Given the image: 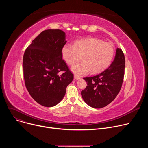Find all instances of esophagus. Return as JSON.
Instances as JSON below:
<instances>
[{"mask_svg": "<svg viewBox=\"0 0 148 148\" xmlns=\"http://www.w3.org/2000/svg\"><path fill=\"white\" fill-rule=\"evenodd\" d=\"M80 78H81L80 77H79V76H78V75H74V79H75L78 80V79H80Z\"/></svg>", "mask_w": 148, "mask_h": 148, "instance_id": "34e87169", "label": "esophagus"}]
</instances>
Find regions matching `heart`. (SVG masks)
<instances>
[{
	"mask_svg": "<svg viewBox=\"0 0 148 148\" xmlns=\"http://www.w3.org/2000/svg\"><path fill=\"white\" fill-rule=\"evenodd\" d=\"M114 54V47L108 42L91 37L74 42V45H66L62 49V56L69 65L73 66L82 60V62L72 67L77 75H85L102 71L111 63Z\"/></svg>",
	"mask_w": 148,
	"mask_h": 148,
	"instance_id": "heart-1",
	"label": "heart"
}]
</instances>
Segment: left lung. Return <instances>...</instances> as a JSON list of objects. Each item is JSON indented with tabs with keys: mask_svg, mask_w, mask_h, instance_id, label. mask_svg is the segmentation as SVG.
I'll return each mask as SVG.
<instances>
[{
	"mask_svg": "<svg viewBox=\"0 0 148 148\" xmlns=\"http://www.w3.org/2000/svg\"><path fill=\"white\" fill-rule=\"evenodd\" d=\"M125 65L124 54L118 48L109 67L96 75L83 78L87 82V86L81 91L86 103L92 108H101L113 101L122 87Z\"/></svg>",
	"mask_w": 148,
	"mask_h": 148,
	"instance_id": "left-lung-1",
	"label": "left lung"
}]
</instances>
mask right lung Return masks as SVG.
Segmentation results:
<instances>
[{
    "label": "right lung",
    "instance_id": "1",
    "mask_svg": "<svg viewBox=\"0 0 148 148\" xmlns=\"http://www.w3.org/2000/svg\"><path fill=\"white\" fill-rule=\"evenodd\" d=\"M65 37V33L61 30H44L24 53L26 87L34 100L44 107L58 103L74 79L73 74L62 58V49L67 43Z\"/></svg>",
    "mask_w": 148,
    "mask_h": 148
}]
</instances>
